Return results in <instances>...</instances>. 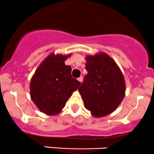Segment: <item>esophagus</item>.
I'll return each instance as SVG.
<instances>
[{
	"label": "esophagus",
	"mask_w": 154,
	"mask_h": 154,
	"mask_svg": "<svg viewBox=\"0 0 154 154\" xmlns=\"http://www.w3.org/2000/svg\"><path fill=\"white\" fill-rule=\"evenodd\" d=\"M78 81H80L81 83L82 82V81H83V76H80V77H79V79H78Z\"/></svg>",
	"instance_id": "obj_1"
}]
</instances>
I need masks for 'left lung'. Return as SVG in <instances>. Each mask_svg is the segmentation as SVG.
<instances>
[{
    "label": "left lung",
    "mask_w": 154,
    "mask_h": 154,
    "mask_svg": "<svg viewBox=\"0 0 154 154\" xmlns=\"http://www.w3.org/2000/svg\"><path fill=\"white\" fill-rule=\"evenodd\" d=\"M88 73L79 91L86 109L96 117L112 113L125 97V83L116 63L105 53L86 57Z\"/></svg>",
    "instance_id": "left-lung-1"
}]
</instances>
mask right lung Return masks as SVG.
Masks as SVG:
<instances>
[{"label":"right lung","instance_id":"obj_1","mask_svg":"<svg viewBox=\"0 0 154 154\" xmlns=\"http://www.w3.org/2000/svg\"><path fill=\"white\" fill-rule=\"evenodd\" d=\"M68 57L50 55L38 67L31 81V98L42 112L48 115L58 114L81 85L72 77L71 67L65 64Z\"/></svg>","mask_w":154,"mask_h":154}]
</instances>
